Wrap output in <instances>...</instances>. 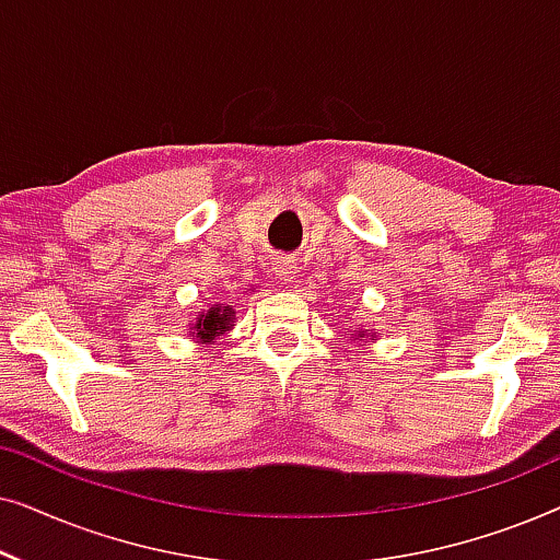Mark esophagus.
Returning a JSON list of instances; mask_svg holds the SVG:
<instances>
[{
	"mask_svg": "<svg viewBox=\"0 0 560 560\" xmlns=\"http://www.w3.org/2000/svg\"><path fill=\"white\" fill-rule=\"evenodd\" d=\"M278 272H280V278L285 280V282H293L295 280V265L293 262H280Z\"/></svg>",
	"mask_w": 560,
	"mask_h": 560,
	"instance_id": "34e87169",
	"label": "esophagus"
}]
</instances>
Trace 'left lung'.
I'll use <instances>...</instances> for the list:
<instances>
[{"mask_svg":"<svg viewBox=\"0 0 560 560\" xmlns=\"http://www.w3.org/2000/svg\"><path fill=\"white\" fill-rule=\"evenodd\" d=\"M351 336H354V334H351ZM364 336H366V331H359V341H362V339H364Z\"/></svg>","mask_w":560,"mask_h":560,"instance_id":"obj_1","label":"left lung"}]
</instances>
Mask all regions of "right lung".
<instances>
[{"label": "right lung", "mask_w": 560, "mask_h": 560, "mask_svg": "<svg viewBox=\"0 0 560 560\" xmlns=\"http://www.w3.org/2000/svg\"><path fill=\"white\" fill-rule=\"evenodd\" d=\"M229 326H232V308L224 303L213 305L206 313H201L194 326V334H196V341H213L217 336H221L224 331H229Z\"/></svg>", "instance_id": "obj_1"}]
</instances>
